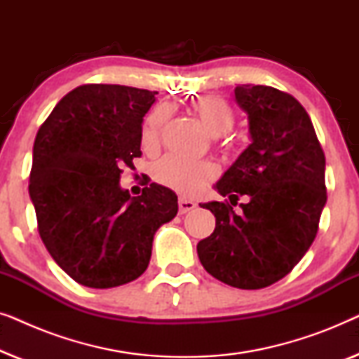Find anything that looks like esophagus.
<instances>
[{
    "mask_svg": "<svg viewBox=\"0 0 359 359\" xmlns=\"http://www.w3.org/2000/svg\"><path fill=\"white\" fill-rule=\"evenodd\" d=\"M180 214H186L189 212V210H193L196 208V203L194 201H189V199H180Z\"/></svg>",
    "mask_w": 359,
    "mask_h": 359,
    "instance_id": "obj_1",
    "label": "esophagus"
}]
</instances>
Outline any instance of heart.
I'll list each match as a JSON object with an SVG mask.
<instances>
[{
  "label": "heart",
  "mask_w": 359,
  "mask_h": 359,
  "mask_svg": "<svg viewBox=\"0 0 359 359\" xmlns=\"http://www.w3.org/2000/svg\"><path fill=\"white\" fill-rule=\"evenodd\" d=\"M193 111L212 135H222L233 126L235 117L232 107L220 96L209 95L199 97L194 101ZM166 117H168L166 106H158L150 112L142 130V144L145 147L156 145ZM215 175H217L215 166L209 161L188 160L176 155H166L154 166V176L158 183L184 196L198 193L205 183L215 178Z\"/></svg>",
  "instance_id": "b5f03b06"
}]
</instances>
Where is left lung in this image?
I'll use <instances>...</instances> for the list:
<instances>
[{
	"mask_svg": "<svg viewBox=\"0 0 359 359\" xmlns=\"http://www.w3.org/2000/svg\"><path fill=\"white\" fill-rule=\"evenodd\" d=\"M237 104L248 116L250 145L214 184L236 203L210 201L201 208L215 229L198 243L205 271L238 289H262L286 276L311 247L327 203L325 155L312 121L287 93L263 85H240Z\"/></svg>",
	"mask_w": 359,
	"mask_h": 359,
	"instance_id": "8db88e82",
	"label": "left lung"
}]
</instances>
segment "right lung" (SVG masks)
Wrapping results in <instances>:
<instances>
[{"instance_id":"right-lung-1","label":"right lung","mask_w":359,"mask_h":359,"mask_svg":"<svg viewBox=\"0 0 359 359\" xmlns=\"http://www.w3.org/2000/svg\"><path fill=\"white\" fill-rule=\"evenodd\" d=\"M156 91L83 85L53 107L36 135L29 196L39 233L55 263L86 287L134 281L149 266L161 225L178 196L151 183L132 198L122 166L142 155L144 116Z\"/></svg>"}]
</instances>
